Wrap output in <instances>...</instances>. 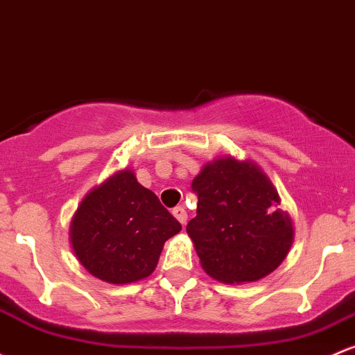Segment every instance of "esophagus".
Wrapping results in <instances>:
<instances>
[{
    "mask_svg": "<svg viewBox=\"0 0 355 355\" xmlns=\"http://www.w3.org/2000/svg\"><path fill=\"white\" fill-rule=\"evenodd\" d=\"M171 214H173L175 219L180 222L182 225H185V222H187V212H185V209L182 207V205H178V207H175L173 210H171Z\"/></svg>",
    "mask_w": 355,
    "mask_h": 355,
    "instance_id": "34e87169",
    "label": "esophagus"
}]
</instances>
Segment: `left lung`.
<instances>
[{"label":"left lung","mask_w":355,"mask_h":355,"mask_svg":"<svg viewBox=\"0 0 355 355\" xmlns=\"http://www.w3.org/2000/svg\"><path fill=\"white\" fill-rule=\"evenodd\" d=\"M192 190L197 216L187 234L210 278L227 285L258 282L283 263L293 243V222L254 162L214 159L193 178Z\"/></svg>","instance_id":"obj_1"}]
</instances>
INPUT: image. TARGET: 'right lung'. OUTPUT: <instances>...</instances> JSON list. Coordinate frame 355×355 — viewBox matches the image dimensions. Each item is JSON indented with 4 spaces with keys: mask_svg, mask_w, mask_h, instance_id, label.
Returning a JSON list of instances; mask_svg holds the SVG:
<instances>
[{
    "mask_svg": "<svg viewBox=\"0 0 355 355\" xmlns=\"http://www.w3.org/2000/svg\"><path fill=\"white\" fill-rule=\"evenodd\" d=\"M180 231V222L133 171L121 170L84 197L69 237L76 258L92 276L126 285L148 278L165 241Z\"/></svg>",
    "mask_w": 355,
    "mask_h": 355,
    "instance_id": "right-lung-1",
    "label": "right lung"
}]
</instances>
